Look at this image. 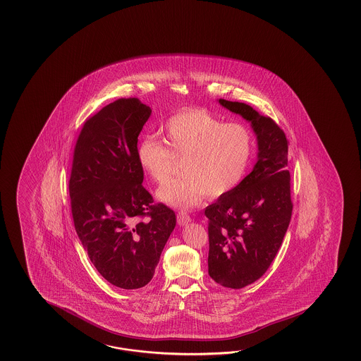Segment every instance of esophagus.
I'll use <instances>...</instances> for the list:
<instances>
[{"label": "esophagus", "instance_id": "obj_1", "mask_svg": "<svg viewBox=\"0 0 361 361\" xmlns=\"http://www.w3.org/2000/svg\"><path fill=\"white\" fill-rule=\"evenodd\" d=\"M177 222L179 226H185L191 222V216L187 214L185 212H179L177 215Z\"/></svg>", "mask_w": 361, "mask_h": 361}]
</instances>
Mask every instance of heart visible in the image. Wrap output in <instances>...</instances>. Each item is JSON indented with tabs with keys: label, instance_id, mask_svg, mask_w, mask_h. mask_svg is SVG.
I'll return each instance as SVG.
<instances>
[{
	"label": "heart",
	"instance_id": "b5f03b06",
	"mask_svg": "<svg viewBox=\"0 0 361 361\" xmlns=\"http://www.w3.org/2000/svg\"><path fill=\"white\" fill-rule=\"evenodd\" d=\"M162 145L147 137L137 148L140 169L154 183L166 182L182 160L184 177L160 187L157 200L191 209L209 197H222L245 178L253 156V134L244 123H224L205 109H185L160 129Z\"/></svg>",
	"mask_w": 361,
	"mask_h": 361
}]
</instances>
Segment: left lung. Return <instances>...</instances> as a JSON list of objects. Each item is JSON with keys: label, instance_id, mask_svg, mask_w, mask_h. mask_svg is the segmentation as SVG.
<instances>
[{"label": "left lung", "instance_id": "8db88e82", "mask_svg": "<svg viewBox=\"0 0 361 361\" xmlns=\"http://www.w3.org/2000/svg\"><path fill=\"white\" fill-rule=\"evenodd\" d=\"M218 102L250 123L258 145L252 173L205 209L209 275L216 284L241 289L269 269L290 223L288 140L272 118L245 103Z\"/></svg>", "mask_w": 361, "mask_h": 361}]
</instances>
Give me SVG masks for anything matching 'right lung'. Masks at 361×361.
<instances>
[{"label": "right lung", "instance_id": "1", "mask_svg": "<svg viewBox=\"0 0 361 361\" xmlns=\"http://www.w3.org/2000/svg\"><path fill=\"white\" fill-rule=\"evenodd\" d=\"M151 108L121 98L85 123L69 178L71 209L81 244L108 283L139 289L154 277L176 213L154 204L137 159Z\"/></svg>", "mask_w": 361, "mask_h": 361}]
</instances>
